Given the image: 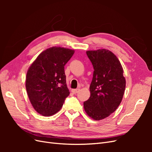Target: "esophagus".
<instances>
[{
  "label": "esophagus",
  "mask_w": 152,
  "mask_h": 152,
  "mask_svg": "<svg viewBox=\"0 0 152 152\" xmlns=\"http://www.w3.org/2000/svg\"><path fill=\"white\" fill-rule=\"evenodd\" d=\"M79 89H73L72 90V93H73V94H77V93H79Z\"/></svg>",
  "instance_id": "obj_1"
}]
</instances>
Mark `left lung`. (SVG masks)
Instances as JSON below:
<instances>
[{"instance_id":"obj_1","label":"left lung","mask_w":152,"mask_h":152,"mask_svg":"<svg viewBox=\"0 0 152 152\" xmlns=\"http://www.w3.org/2000/svg\"><path fill=\"white\" fill-rule=\"evenodd\" d=\"M86 54L94 72L89 87L91 96L84 102V108L90 117L99 121L108 117L121 104L126 79L120 61L110 50H87Z\"/></svg>"}]
</instances>
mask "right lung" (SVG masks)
<instances>
[{
    "label": "right lung",
    "mask_w": 152,
    "mask_h": 152,
    "mask_svg": "<svg viewBox=\"0 0 152 152\" xmlns=\"http://www.w3.org/2000/svg\"><path fill=\"white\" fill-rule=\"evenodd\" d=\"M74 50L52 47L41 53L29 67L26 89L35 111L44 116L57 113L70 92L66 83L65 65Z\"/></svg>",
    "instance_id": "1"
}]
</instances>
